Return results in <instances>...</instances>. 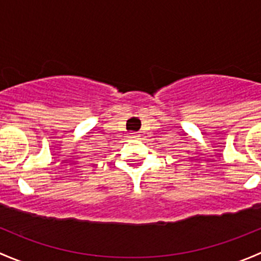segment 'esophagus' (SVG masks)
<instances>
[{"instance_id": "1", "label": "esophagus", "mask_w": 261, "mask_h": 261, "mask_svg": "<svg viewBox=\"0 0 261 261\" xmlns=\"http://www.w3.org/2000/svg\"><path fill=\"white\" fill-rule=\"evenodd\" d=\"M136 138H139V135L136 133H133L131 134V139H136Z\"/></svg>"}]
</instances>
